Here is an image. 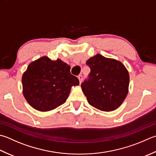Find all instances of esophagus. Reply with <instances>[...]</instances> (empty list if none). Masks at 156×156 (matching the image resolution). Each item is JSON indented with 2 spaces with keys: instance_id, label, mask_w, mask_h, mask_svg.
I'll return each mask as SVG.
<instances>
[{
  "instance_id": "34e87169",
  "label": "esophagus",
  "mask_w": 156,
  "mask_h": 156,
  "mask_svg": "<svg viewBox=\"0 0 156 156\" xmlns=\"http://www.w3.org/2000/svg\"><path fill=\"white\" fill-rule=\"evenodd\" d=\"M78 79H79V81H80V83H81V82H82V74H80L78 76Z\"/></svg>"
}]
</instances>
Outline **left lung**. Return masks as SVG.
<instances>
[{"instance_id": "obj_1", "label": "left lung", "mask_w": 156, "mask_h": 156, "mask_svg": "<svg viewBox=\"0 0 156 156\" xmlns=\"http://www.w3.org/2000/svg\"><path fill=\"white\" fill-rule=\"evenodd\" d=\"M90 69L81 84L88 103L101 111L115 110L129 92V74L121 62L97 54L87 60Z\"/></svg>"}]
</instances>
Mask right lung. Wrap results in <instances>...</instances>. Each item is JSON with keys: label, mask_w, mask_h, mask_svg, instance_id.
I'll list each match as a JSON object with an SVG mask.
<instances>
[{"label": "right lung", "mask_w": 156, "mask_h": 156, "mask_svg": "<svg viewBox=\"0 0 156 156\" xmlns=\"http://www.w3.org/2000/svg\"><path fill=\"white\" fill-rule=\"evenodd\" d=\"M79 85L70 66L57 59L42 57L27 67L22 76L23 94L33 108L47 112L66 101L72 86Z\"/></svg>", "instance_id": "right-lung-1"}]
</instances>
